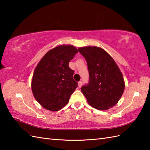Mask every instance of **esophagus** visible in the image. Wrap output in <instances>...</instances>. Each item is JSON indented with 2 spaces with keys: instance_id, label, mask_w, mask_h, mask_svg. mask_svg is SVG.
<instances>
[{
  "instance_id": "obj_1",
  "label": "esophagus",
  "mask_w": 150,
  "mask_h": 150,
  "mask_svg": "<svg viewBox=\"0 0 150 150\" xmlns=\"http://www.w3.org/2000/svg\"><path fill=\"white\" fill-rule=\"evenodd\" d=\"M82 81H79V82H78V86H79V88H81V87L82 86Z\"/></svg>"
}]
</instances>
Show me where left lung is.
<instances>
[{
  "instance_id": "obj_1",
  "label": "left lung",
  "mask_w": 150,
  "mask_h": 150,
  "mask_svg": "<svg viewBox=\"0 0 150 150\" xmlns=\"http://www.w3.org/2000/svg\"><path fill=\"white\" fill-rule=\"evenodd\" d=\"M78 50L88 64L89 82L81 88L88 103L100 110L113 107L125 88L122 74L116 62L100 47L86 46Z\"/></svg>"
}]
</instances>
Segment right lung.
Returning a JSON list of instances; mask_svg holds the SVG:
<instances>
[{
	"label": "right lung",
	"mask_w": 150,
	"mask_h": 150,
	"mask_svg": "<svg viewBox=\"0 0 150 150\" xmlns=\"http://www.w3.org/2000/svg\"><path fill=\"white\" fill-rule=\"evenodd\" d=\"M78 50L72 45L57 46L47 52L35 69L31 90L41 106L50 111H58L68 103L77 88L73 79L74 71L69 62Z\"/></svg>",
	"instance_id": "add662e5"
}]
</instances>
